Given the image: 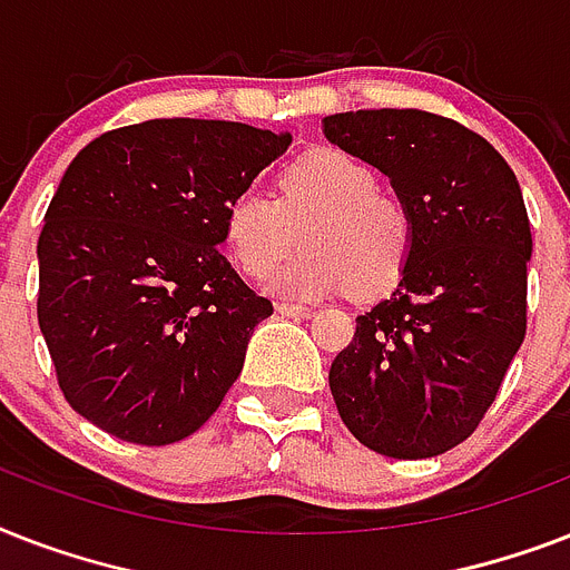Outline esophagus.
<instances>
[{"instance_id": "1", "label": "esophagus", "mask_w": 570, "mask_h": 570, "mask_svg": "<svg viewBox=\"0 0 570 570\" xmlns=\"http://www.w3.org/2000/svg\"><path fill=\"white\" fill-rule=\"evenodd\" d=\"M277 313L281 316H289V320H311L313 307H302V304H289V302H281L277 304Z\"/></svg>"}]
</instances>
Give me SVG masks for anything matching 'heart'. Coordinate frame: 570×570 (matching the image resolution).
Instances as JSON below:
<instances>
[{"mask_svg":"<svg viewBox=\"0 0 570 570\" xmlns=\"http://www.w3.org/2000/svg\"><path fill=\"white\" fill-rule=\"evenodd\" d=\"M304 250L268 277L293 302H320L355 289L390 293L414 248V218L399 197L379 189V174L343 150H313L286 165L281 197L245 189L224 215V239L248 277H263L295 248Z\"/></svg>","mask_w":570,"mask_h":570,"instance_id":"1","label":"heart"}]
</instances>
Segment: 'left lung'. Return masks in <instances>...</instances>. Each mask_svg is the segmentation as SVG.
<instances>
[{
	"instance_id": "1",
	"label": "left lung",
	"mask_w": 570,
	"mask_h": 570,
	"mask_svg": "<svg viewBox=\"0 0 570 570\" xmlns=\"http://www.w3.org/2000/svg\"><path fill=\"white\" fill-rule=\"evenodd\" d=\"M322 124L331 145L390 177L414 218L405 275L357 316L331 393L364 446L432 459L476 432L527 334L521 186L485 138L432 111L361 109Z\"/></svg>"
}]
</instances>
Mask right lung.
Segmentation results:
<instances>
[{
  "label": "right lung",
  "mask_w": 570,
  "mask_h": 570,
  "mask_svg": "<svg viewBox=\"0 0 570 570\" xmlns=\"http://www.w3.org/2000/svg\"><path fill=\"white\" fill-rule=\"evenodd\" d=\"M293 136L233 120L111 129L67 165L38 239V325L76 414L141 446L195 434L272 302L218 245Z\"/></svg>",
  "instance_id": "obj_1"
}]
</instances>
